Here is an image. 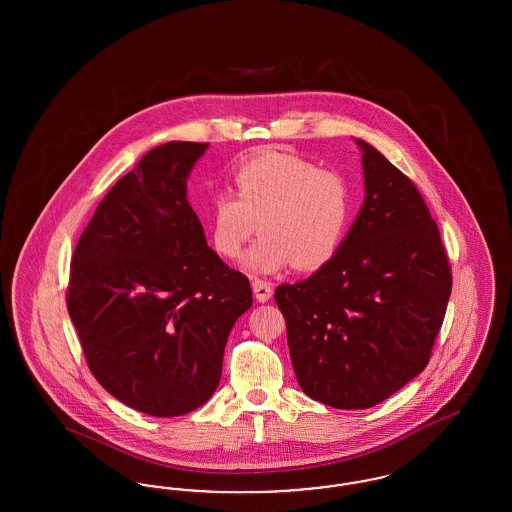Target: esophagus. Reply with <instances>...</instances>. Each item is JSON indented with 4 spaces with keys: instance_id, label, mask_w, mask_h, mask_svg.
I'll list each match as a JSON object with an SVG mask.
<instances>
[{
    "instance_id": "obj_1",
    "label": "esophagus",
    "mask_w": 512,
    "mask_h": 512,
    "mask_svg": "<svg viewBox=\"0 0 512 512\" xmlns=\"http://www.w3.org/2000/svg\"><path fill=\"white\" fill-rule=\"evenodd\" d=\"M251 288H253L255 299H257L259 303H267L268 299L272 297V286H270V282H267V280L255 278L253 284H251Z\"/></svg>"
}]
</instances>
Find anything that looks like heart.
<instances>
[{"mask_svg": "<svg viewBox=\"0 0 512 512\" xmlns=\"http://www.w3.org/2000/svg\"><path fill=\"white\" fill-rule=\"evenodd\" d=\"M232 184L234 192L211 195L203 215L220 257H238L257 222L263 238L244 257L253 274L290 265L317 270L340 251L353 217V190L341 172L292 153H265L240 163Z\"/></svg>", "mask_w": 512, "mask_h": 512, "instance_id": "b5f03b06", "label": "heart"}]
</instances>
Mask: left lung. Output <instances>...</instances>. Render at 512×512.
<instances>
[{"label":"left lung","mask_w":512,"mask_h":512,"mask_svg":"<svg viewBox=\"0 0 512 512\" xmlns=\"http://www.w3.org/2000/svg\"><path fill=\"white\" fill-rule=\"evenodd\" d=\"M365 203L336 257L274 299L301 390L334 409H368L430 361L451 295L438 224L409 176L370 144Z\"/></svg>","instance_id":"1"}]
</instances>
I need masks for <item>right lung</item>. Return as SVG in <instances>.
I'll return each instance as SVG.
<instances>
[{
    "label": "right lung",
    "mask_w": 512,
    "mask_h": 512,
    "mask_svg": "<svg viewBox=\"0 0 512 512\" xmlns=\"http://www.w3.org/2000/svg\"><path fill=\"white\" fill-rule=\"evenodd\" d=\"M209 144L153 147L107 192L74 247L67 309L99 384L151 416H180L217 390L247 276L207 245L186 197Z\"/></svg>",
    "instance_id": "1"
}]
</instances>
